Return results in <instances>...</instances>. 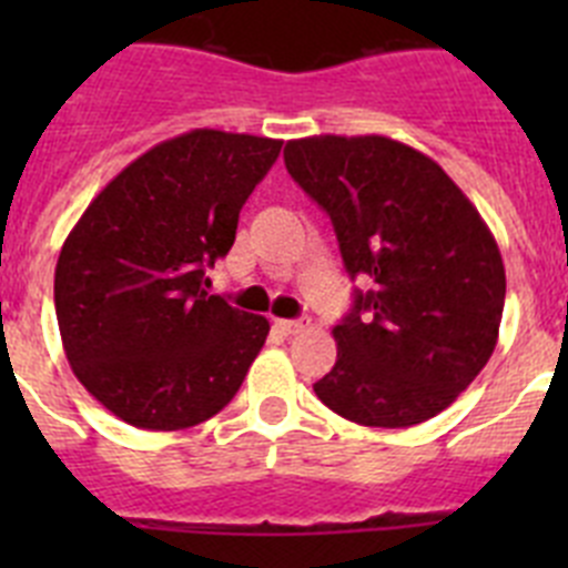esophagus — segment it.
<instances>
[{
  "label": "esophagus",
  "instance_id": "34e87169",
  "mask_svg": "<svg viewBox=\"0 0 568 568\" xmlns=\"http://www.w3.org/2000/svg\"><path fill=\"white\" fill-rule=\"evenodd\" d=\"M275 327H278L284 335H298L301 329L307 327V324H304V321H284V318H281V321H275Z\"/></svg>",
  "mask_w": 568,
  "mask_h": 568
}]
</instances>
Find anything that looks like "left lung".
Returning a JSON list of instances; mask_svg holds the SVG:
<instances>
[{"mask_svg":"<svg viewBox=\"0 0 568 568\" xmlns=\"http://www.w3.org/2000/svg\"><path fill=\"white\" fill-rule=\"evenodd\" d=\"M284 164L327 210L346 273L373 278L333 329L338 358L315 395L361 426L435 418L498 344V241L438 162L386 135L295 139Z\"/></svg>","mask_w":568,"mask_h":568,"instance_id":"1","label":"left lung"}]
</instances>
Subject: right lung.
<instances>
[{
    "instance_id": "obj_1",
    "label": "right lung",
    "mask_w": 568,
    "mask_h": 568,
    "mask_svg": "<svg viewBox=\"0 0 568 568\" xmlns=\"http://www.w3.org/2000/svg\"><path fill=\"white\" fill-rule=\"evenodd\" d=\"M278 139L190 130L130 162L64 239L53 301L70 369L124 424L173 433L222 413L267 341L210 295Z\"/></svg>"
}]
</instances>
